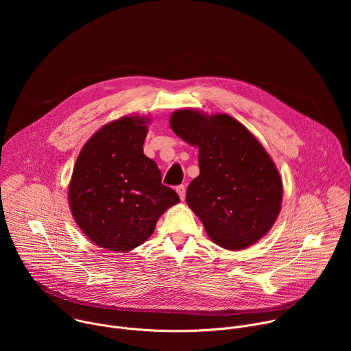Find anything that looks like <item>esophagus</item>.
Wrapping results in <instances>:
<instances>
[{
    "label": "esophagus",
    "instance_id": "1",
    "mask_svg": "<svg viewBox=\"0 0 351 351\" xmlns=\"http://www.w3.org/2000/svg\"><path fill=\"white\" fill-rule=\"evenodd\" d=\"M176 191H178L180 199H184V197H186V186H184V184L178 186V187H176Z\"/></svg>",
    "mask_w": 351,
    "mask_h": 351
}]
</instances>
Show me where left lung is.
<instances>
[{
    "mask_svg": "<svg viewBox=\"0 0 351 351\" xmlns=\"http://www.w3.org/2000/svg\"><path fill=\"white\" fill-rule=\"evenodd\" d=\"M172 130L198 147L199 175L189 184L186 203L210 239L239 252L263 239L282 206V178L261 143L226 114L179 110Z\"/></svg>",
    "mask_w": 351,
    "mask_h": 351,
    "instance_id": "left-lung-1",
    "label": "left lung"
}]
</instances>
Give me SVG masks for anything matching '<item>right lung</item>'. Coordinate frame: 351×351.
I'll use <instances>...</instances> for the list:
<instances>
[{
	"mask_svg": "<svg viewBox=\"0 0 351 351\" xmlns=\"http://www.w3.org/2000/svg\"><path fill=\"white\" fill-rule=\"evenodd\" d=\"M148 122L130 115L104 125L83 145L72 172L68 198L75 222L93 243L115 253L143 244L158 218L180 202L143 153Z\"/></svg>",
	"mask_w": 351,
	"mask_h": 351,
	"instance_id": "add662e5",
	"label": "right lung"
}]
</instances>
